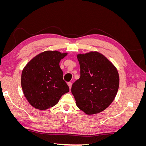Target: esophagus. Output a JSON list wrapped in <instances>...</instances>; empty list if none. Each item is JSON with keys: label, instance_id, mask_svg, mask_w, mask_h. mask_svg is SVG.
I'll return each mask as SVG.
<instances>
[{"label": "esophagus", "instance_id": "obj_1", "mask_svg": "<svg viewBox=\"0 0 146 146\" xmlns=\"http://www.w3.org/2000/svg\"><path fill=\"white\" fill-rule=\"evenodd\" d=\"M68 85L69 88L70 89V88H71V87H72V83L71 82H68Z\"/></svg>", "mask_w": 146, "mask_h": 146}]
</instances>
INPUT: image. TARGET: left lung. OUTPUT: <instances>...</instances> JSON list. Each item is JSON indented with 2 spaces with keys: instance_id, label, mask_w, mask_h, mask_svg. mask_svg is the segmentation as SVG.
<instances>
[{
  "instance_id": "1",
  "label": "left lung",
  "mask_w": 146,
  "mask_h": 146,
  "mask_svg": "<svg viewBox=\"0 0 146 146\" xmlns=\"http://www.w3.org/2000/svg\"><path fill=\"white\" fill-rule=\"evenodd\" d=\"M80 77L71 92L79 109L88 115L103 111L117 94L119 76L116 68L98 52L78 54Z\"/></svg>"
}]
</instances>
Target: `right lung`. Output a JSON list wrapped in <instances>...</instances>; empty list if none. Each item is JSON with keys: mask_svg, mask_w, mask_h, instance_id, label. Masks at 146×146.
I'll use <instances>...</instances> for the list:
<instances>
[{"mask_svg": "<svg viewBox=\"0 0 146 146\" xmlns=\"http://www.w3.org/2000/svg\"><path fill=\"white\" fill-rule=\"evenodd\" d=\"M68 55L57 50L40 53L31 60L21 74V86L29 103L39 110H46L58 104L69 91L63 79L60 61Z\"/></svg>", "mask_w": 146, "mask_h": 146, "instance_id": "add662e5", "label": "right lung"}]
</instances>
